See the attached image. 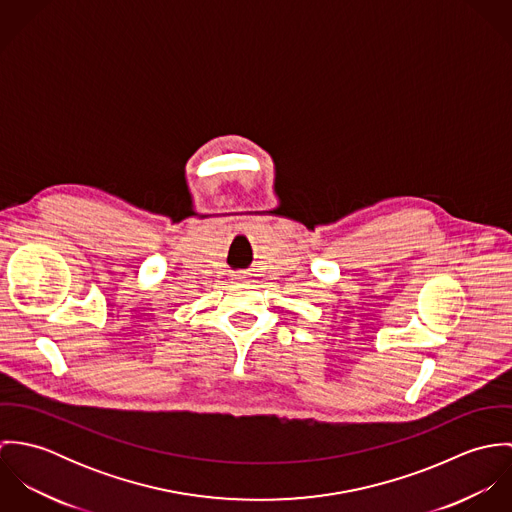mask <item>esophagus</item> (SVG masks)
Wrapping results in <instances>:
<instances>
[{
    "label": "esophagus",
    "instance_id": "1",
    "mask_svg": "<svg viewBox=\"0 0 512 512\" xmlns=\"http://www.w3.org/2000/svg\"><path fill=\"white\" fill-rule=\"evenodd\" d=\"M236 280H242V276H238V278H236Z\"/></svg>",
    "mask_w": 512,
    "mask_h": 512
}]
</instances>
